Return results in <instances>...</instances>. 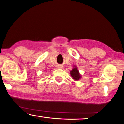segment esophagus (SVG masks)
<instances>
[{
	"label": "esophagus",
	"instance_id": "34e87169",
	"mask_svg": "<svg viewBox=\"0 0 124 124\" xmlns=\"http://www.w3.org/2000/svg\"><path fill=\"white\" fill-rule=\"evenodd\" d=\"M58 68L61 69V70H63V66H61V65H59V66H58Z\"/></svg>",
	"mask_w": 124,
	"mask_h": 124
}]
</instances>
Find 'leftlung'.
<instances>
[{
	"instance_id": "obj_1",
	"label": "left lung",
	"mask_w": 124,
	"mask_h": 124,
	"mask_svg": "<svg viewBox=\"0 0 124 124\" xmlns=\"http://www.w3.org/2000/svg\"><path fill=\"white\" fill-rule=\"evenodd\" d=\"M70 74L71 77H72V79L74 81H78L79 80L81 79V75L80 74L79 71L78 70V68L76 66H73V68L72 70H70Z\"/></svg>"
}]
</instances>
